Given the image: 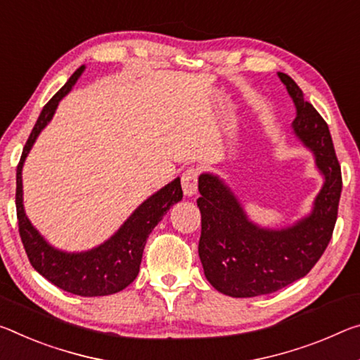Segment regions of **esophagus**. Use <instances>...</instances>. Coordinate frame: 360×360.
<instances>
[{
	"label": "esophagus",
	"mask_w": 360,
	"mask_h": 360,
	"mask_svg": "<svg viewBox=\"0 0 360 360\" xmlns=\"http://www.w3.org/2000/svg\"><path fill=\"white\" fill-rule=\"evenodd\" d=\"M197 181H198V171L195 168H187L181 176V184L184 195L192 197L197 192Z\"/></svg>",
	"instance_id": "1"
}]
</instances>
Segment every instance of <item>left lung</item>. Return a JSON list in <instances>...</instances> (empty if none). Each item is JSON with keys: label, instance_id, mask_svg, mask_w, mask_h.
I'll list each match as a JSON object with an SVG mask.
<instances>
[{"label": "left lung", "instance_id": "8db88e82", "mask_svg": "<svg viewBox=\"0 0 360 360\" xmlns=\"http://www.w3.org/2000/svg\"><path fill=\"white\" fill-rule=\"evenodd\" d=\"M277 75L296 107L295 134L314 153L325 181L309 214L283 229H266L248 219L219 176L200 174L198 256L207 281L233 298L269 295L304 277L327 248L338 216L343 181L327 123L287 73Z\"/></svg>", "mask_w": 360, "mask_h": 360}]
</instances>
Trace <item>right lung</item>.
<instances>
[{
    "label": "right lung",
    "instance_id": "right-lung-1",
    "mask_svg": "<svg viewBox=\"0 0 360 360\" xmlns=\"http://www.w3.org/2000/svg\"><path fill=\"white\" fill-rule=\"evenodd\" d=\"M83 70L84 65L77 68L64 86L43 107L28 136L20 162L17 165L15 208L22 243L33 269L64 292L79 296H105L122 292L138 277L147 237L167 214V211L182 200V189L179 178L171 181L163 189L142 202L108 240L88 252L67 253L57 250L33 227L24 210L22 168L38 134L54 117L59 102L70 93Z\"/></svg>",
    "mask_w": 360,
    "mask_h": 360
}]
</instances>
